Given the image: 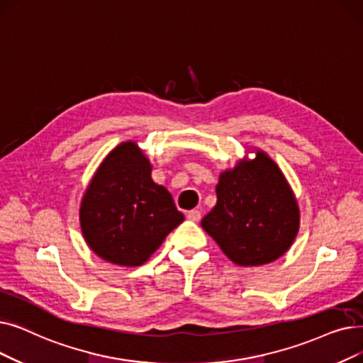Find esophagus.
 Segmentation results:
<instances>
[{
    "mask_svg": "<svg viewBox=\"0 0 363 363\" xmlns=\"http://www.w3.org/2000/svg\"><path fill=\"white\" fill-rule=\"evenodd\" d=\"M186 218L193 220V223H199V220L201 219V212L200 211H190L186 213Z\"/></svg>",
    "mask_w": 363,
    "mask_h": 363,
    "instance_id": "obj_1",
    "label": "esophagus"
}]
</instances>
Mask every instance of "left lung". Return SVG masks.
I'll return each mask as SVG.
<instances>
[{
    "instance_id": "8db88e82",
    "label": "left lung",
    "mask_w": 363,
    "mask_h": 363,
    "mask_svg": "<svg viewBox=\"0 0 363 363\" xmlns=\"http://www.w3.org/2000/svg\"><path fill=\"white\" fill-rule=\"evenodd\" d=\"M218 201L201 227L238 265H262L291 247L299 211L283 173L262 151L220 173Z\"/></svg>"
}]
</instances>
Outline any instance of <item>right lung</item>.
<instances>
[{"label": "right lung", "instance_id": "add662e5", "mask_svg": "<svg viewBox=\"0 0 363 363\" xmlns=\"http://www.w3.org/2000/svg\"><path fill=\"white\" fill-rule=\"evenodd\" d=\"M184 220L170 193L151 179V164L133 143L106 155L83 197L82 231L94 254L113 264H144Z\"/></svg>", "mask_w": 363, "mask_h": 363}]
</instances>
